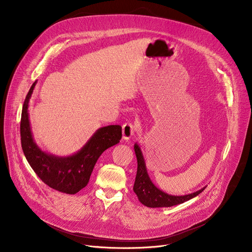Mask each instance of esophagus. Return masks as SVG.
Masks as SVG:
<instances>
[{
    "mask_svg": "<svg viewBox=\"0 0 252 252\" xmlns=\"http://www.w3.org/2000/svg\"><path fill=\"white\" fill-rule=\"evenodd\" d=\"M137 126L133 124H125L123 126V139L125 141H128L131 137L136 134Z\"/></svg>",
    "mask_w": 252,
    "mask_h": 252,
    "instance_id": "obj_1",
    "label": "esophagus"
}]
</instances>
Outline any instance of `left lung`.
Here are the masks:
<instances>
[{"instance_id": "8db88e82", "label": "left lung", "mask_w": 252, "mask_h": 252, "mask_svg": "<svg viewBox=\"0 0 252 252\" xmlns=\"http://www.w3.org/2000/svg\"><path fill=\"white\" fill-rule=\"evenodd\" d=\"M135 153L137 156V161H138V168H137V175L136 180L134 184V192L138 196L139 201L147 207H170L174 205H178L181 203L186 202L192 198L199 195L205 188H201L196 192H193L191 194L187 195H171L168 194L159 188H157L154 183L151 181L147 167L146 162H145L143 152L141 150L140 145L136 142L134 145Z\"/></svg>"}]
</instances>
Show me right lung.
Returning a JSON list of instances; mask_svg holds the SVG:
<instances>
[{
    "instance_id": "obj_1",
    "label": "right lung",
    "mask_w": 252,
    "mask_h": 252,
    "mask_svg": "<svg viewBox=\"0 0 252 252\" xmlns=\"http://www.w3.org/2000/svg\"><path fill=\"white\" fill-rule=\"evenodd\" d=\"M36 81L26 95L21 113V147L32 168L49 187L66 194L85 188L101 154L122 139V126L111 125L98 128L84 146L68 156L48 153L35 143L31 126L29 106Z\"/></svg>"
}]
</instances>
